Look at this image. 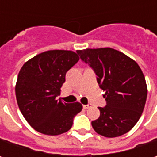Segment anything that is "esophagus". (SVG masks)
Masks as SVG:
<instances>
[{"label":"esophagus","instance_id":"34e87169","mask_svg":"<svg viewBox=\"0 0 157 157\" xmlns=\"http://www.w3.org/2000/svg\"><path fill=\"white\" fill-rule=\"evenodd\" d=\"M92 106V105L91 104H88V105H83V107L85 108V109H88L89 107H91Z\"/></svg>","mask_w":157,"mask_h":157}]
</instances>
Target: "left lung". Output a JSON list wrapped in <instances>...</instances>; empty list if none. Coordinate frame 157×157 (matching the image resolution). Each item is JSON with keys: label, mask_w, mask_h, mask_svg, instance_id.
<instances>
[{"label": "left lung", "mask_w": 157, "mask_h": 157, "mask_svg": "<svg viewBox=\"0 0 157 157\" xmlns=\"http://www.w3.org/2000/svg\"><path fill=\"white\" fill-rule=\"evenodd\" d=\"M82 61L97 75L105 91V107H99L100 117L92 126L100 136L113 138L128 133L137 123L147 100V84L135 60L112 48L77 51Z\"/></svg>", "instance_id": "left-lung-1"}]
</instances>
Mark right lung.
Instances as JSON below:
<instances>
[{"instance_id":"obj_1","label":"right lung","mask_w":157,"mask_h":157,"mask_svg":"<svg viewBox=\"0 0 157 157\" xmlns=\"http://www.w3.org/2000/svg\"><path fill=\"white\" fill-rule=\"evenodd\" d=\"M78 53L53 50L35 56L22 65L15 85V96L23 117L34 129L58 136L71 129L81 111L79 102L57 100L65 74L78 61Z\"/></svg>"}]
</instances>
